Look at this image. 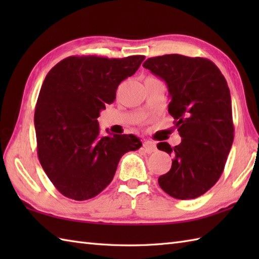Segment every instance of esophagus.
<instances>
[{
  "mask_svg": "<svg viewBox=\"0 0 259 259\" xmlns=\"http://www.w3.org/2000/svg\"><path fill=\"white\" fill-rule=\"evenodd\" d=\"M142 147H144L145 151L148 152V153L155 152V151L157 150L156 145L153 144V142H151V141H145V142H144V146H142Z\"/></svg>",
  "mask_w": 259,
  "mask_h": 259,
  "instance_id": "1",
  "label": "esophagus"
}]
</instances>
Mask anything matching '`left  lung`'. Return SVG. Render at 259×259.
<instances>
[{
    "instance_id": "obj_1",
    "label": "left lung",
    "mask_w": 259,
    "mask_h": 259,
    "mask_svg": "<svg viewBox=\"0 0 259 259\" xmlns=\"http://www.w3.org/2000/svg\"><path fill=\"white\" fill-rule=\"evenodd\" d=\"M144 68L168 87L172 115L181 137L178 146L160 142L174 157L159 186L176 199H194L208 191L224 171L234 140L232 99L227 81L210 60L181 54L149 58Z\"/></svg>"
}]
</instances>
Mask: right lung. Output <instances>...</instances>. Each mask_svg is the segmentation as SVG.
<instances>
[{"label": "right lung", "mask_w": 259, "mask_h": 259, "mask_svg": "<svg viewBox=\"0 0 259 259\" xmlns=\"http://www.w3.org/2000/svg\"><path fill=\"white\" fill-rule=\"evenodd\" d=\"M144 60L69 57L47 74L34 112L37 157L63 196L96 197L112 181L120 158L141 147L134 135L101 136L98 118Z\"/></svg>", "instance_id": "add662e5"}]
</instances>
